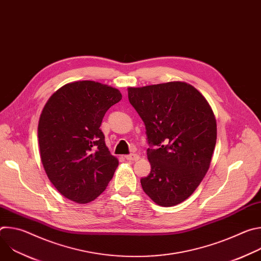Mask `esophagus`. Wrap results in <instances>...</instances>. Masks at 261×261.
Returning <instances> with one entry per match:
<instances>
[{
  "mask_svg": "<svg viewBox=\"0 0 261 261\" xmlns=\"http://www.w3.org/2000/svg\"><path fill=\"white\" fill-rule=\"evenodd\" d=\"M125 157L129 161H137L139 159V156L137 154H129V155H126Z\"/></svg>",
  "mask_w": 261,
  "mask_h": 261,
  "instance_id": "34e87169",
  "label": "esophagus"
}]
</instances>
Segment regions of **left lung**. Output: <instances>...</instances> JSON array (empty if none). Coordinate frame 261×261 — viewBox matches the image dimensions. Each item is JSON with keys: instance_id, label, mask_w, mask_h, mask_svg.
<instances>
[{"instance_id": "1", "label": "left lung", "mask_w": 261, "mask_h": 261, "mask_svg": "<svg viewBox=\"0 0 261 261\" xmlns=\"http://www.w3.org/2000/svg\"><path fill=\"white\" fill-rule=\"evenodd\" d=\"M128 98L145 126L151 172L140 179L146 195L176 205L198 187L208 170L217 124L205 98L191 85L171 82L129 88Z\"/></svg>"}]
</instances>
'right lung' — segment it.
Segmentation results:
<instances>
[{
	"instance_id": "add662e5",
	"label": "right lung",
	"mask_w": 261,
	"mask_h": 261,
	"mask_svg": "<svg viewBox=\"0 0 261 261\" xmlns=\"http://www.w3.org/2000/svg\"><path fill=\"white\" fill-rule=\"evenodd\" d=\"M121 99L115 88L83 81L65 85L45 104L38 124L41 161L66 198L93 201L113 178L119 161L110 155L100 126Z\"/></svg>"
}]
</instances>
